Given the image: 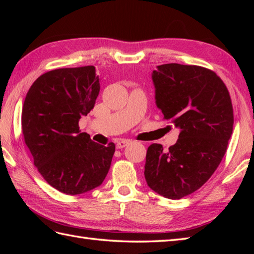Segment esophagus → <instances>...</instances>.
Segmentation results:
<instances>
[{
    "instance_id": "esophagus-1",
    "label": "esophagus",
    "mask_w": 254,
    "mask_h": 254,
    "mask_svg": "<svg viewBox=\"0 0 254 254\" xmlns=\"http://www.w3.org/2000/svg\"><path fill=\"white\" fill-rule=\"evenodd\" d=\"M130 143H131V142L127 141V139H121V141H119V142L117 143L116 146H117V148L120 149V148H123V147L127 146V145L130 144Z\"/></svg>"
}]
</instances>
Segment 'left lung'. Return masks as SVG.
<instances>
[{
	"instance_id": "1",
	"label": "left lung",
	"mask_w": 254,
	"mask_h": 254,
	"mask_svg": "<svg viewBox=\"0 0 254 254\" xmlns=\"http://www.w3.org/2000/svg\"><path fill=\"white\" fill-rule=\"evenodd\" d=\"M152 78L156 106L180 134L167 152L160 144L147 148L145 179L159 195L179 199L201 188L219 166L233 134V105L223 80L208 68L163 64Z\"/></svg>"
}]
</instances>
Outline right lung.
Returning a JSON list of instances; mask_svg holds the SVG:
<instances>
[{"instance_id":"obj_1","label":"right lung","mask_w":254,"mask_h":254,"mask_svg":"<svg viewBox=\"0 0 254 254\" xmlns=\"http://www.w3.org/2000/svg\"><path fill=\"white\" fill-rule=\"evenodd\" d=\"M99 90L95 66L58 68L38 77L24 101L21 130L34 164L51 187L68 195L99 187L110 169L116 145L95 143L78 127Z\"/></svg>"}]
</instances>
